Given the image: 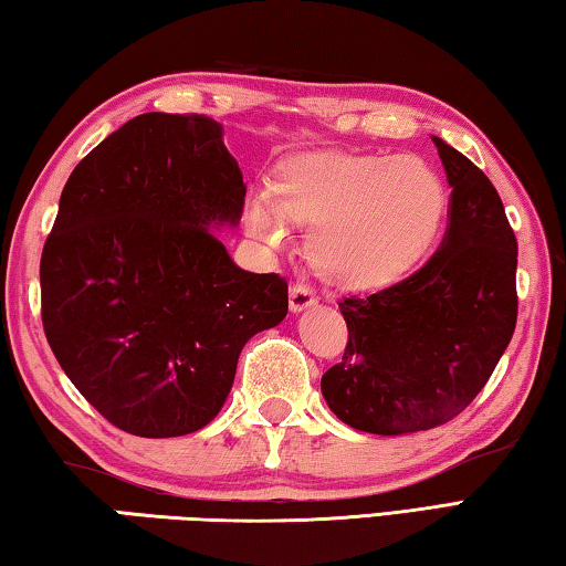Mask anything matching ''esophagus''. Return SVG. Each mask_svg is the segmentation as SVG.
I'll list each match as a JSON object with an SVG mask.
<instances>
[{"mask_svg": "<svg viewBox=\"0 0 566 566\" xmlns=\"http://www.w3.org/2000/svg\"><path fill=\"white\" fill-rule=\"evenodd\" d=\"M317 304V294H314L310 286L304 284H294L290 290V310L294 314H300L304 310H310V306Z\"/></svg>", "mask_w": 566, "mask_h": 566, "instance_id": "obj_1", "label": "esophagus"}]
</instances>
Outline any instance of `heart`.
<instances>
[{
	"label": "heart",
	"mask_w": 566,
	"mask_h": 566,
	"mask_svg": "<svg viewBox=\"0 0 566 566\" xmlns=\"http://www.w3.org/2000/svg\"><path fill=\"white\" fill-rule=\"evenodd\" d=\"M447 217V189L419 157L304 151L280 161L270 195L244 202V227L280 247L284 219L310 227L304 252L324 282L379 292L432 252Z\"/></svg>",
	"instance_id": "1"
}]
</instances>
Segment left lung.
Wrapping results in <instances>:
<instances>
[{"instance_id": "8db88e82", "label": "left lung", "mask_w": 566, "mask_h": 566, "mask_svg": "<svg viewBox=\"0 0 566 566\" xmlns=\"http://www.w3.org/2000/svg\"><path fill=\"white\" fill-rule=\"evenodd\" d=\"M449 224L409 280L339 302L349 342L322 395L344 424L397 437L469 407L510 347L516 324V237L482 169L444 139Z\"/></svg>"}]
</instances>
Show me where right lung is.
I'll use <instances>...</instances> for the list:
<instances>
[{"instance_id":"obj_1","label":"right lung","mask_w":566,"mask_h":566,"mask_svg":"<svg viewBox=\"0 0 566 566\" xmlns=\"http://www.w3.org/2000/svg\"><path fill=\"white\" fill-rule=\"evenodd\" d=\"M205 114L147 112L66 179L40 282L56 361L124 432L165 439L224 407L244 344L286 317L280 274L244 272L219 242L247 185Z\"/></svg>"}]
</instances>
